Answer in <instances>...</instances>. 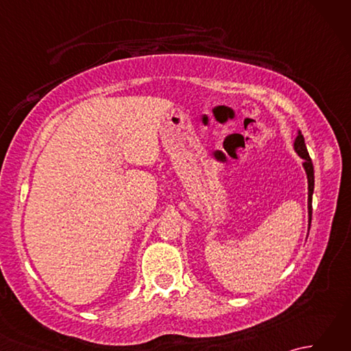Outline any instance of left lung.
Instances as JSON below:
<instances>
[{
    "instance_id": "obj_1",
    "label": "left lung",
    "mask_w": 351,
    "mask_h": 351,
    "mask_svg": "<svg viewBox=\"0 0 351 351\" xmlns=\"http://www.w3.org/2000/svg\"><path fill=\"white\" fill-rule=\"evenodd\" d=\"M294 151L297 155L303 158V169L306 171L308 176V230L311 229V220H312V195H314V185H315V178H314V164L309 156V152L306 149V143H304V137L302 131H297V137L294 140Z\"/></svg>"
}]
</instances>
